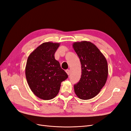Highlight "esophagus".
<instances>
[{
    "mask_svg": "<svg viewBox=\"0 0 131 131\" xmlns=\"http://www.w3.org/2000/svg\"><path fill=\"white\" fill-rule=\"evenodd\" d=\"M66 72L67 73V74H68V75H70V70H66Z\"/></svg>",
    "mask_w": 131,
    "mask_h": 131,
    "instance_id": "1",
    "label": "esophagus"
}]
</instances>
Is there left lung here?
<instances>
[{
	"mask_svg": "<svg viewBox=\"0 0 131 131\" xmlns=\"http://www.w3.org/2000/svg\"><path fill=\"white\" fill-rule=\"evenodd\" d=\"M72 46L80 59L82 71L81 79L74 85L75 93L81 100L92 99L106 82L108 73L107 60L91 42H75Z\"/></svg>",
	"mask_w": 131,
	"mask_h": 131,
	"instance_id": "1",
	"label": "left lung"
}]
</instances>
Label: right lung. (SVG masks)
<instances>
[{"mask_svg": "<svg viewBox=\"0 0 131 131\" xmlns=\"http://www.w3.org/2000/svg\"><path fill=\"white\" fill-rule=\"evenodd\" d=\"M60 43L43 42L29 56L25 76L29 88L38 97L53 99L58 94L61 83L68 75L55 60L54 54Z\"/></svg>", "mask_w": 131, "mask_h": 131, "instance_id": "right-lung-1", "label": "right lung"}]
</instances>
